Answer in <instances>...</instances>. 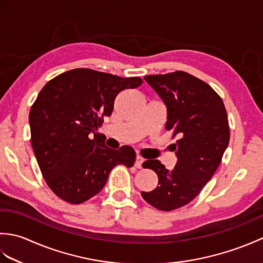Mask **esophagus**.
<instances>
[{"label": "esophagus", "instance_id": "obj_1", "mask_svg": "<svg viewBox=\"0 0 263 263\" xmlns=\"http://www.w3.org/2000/svg\"><path fill=\"white\" fill-rule=\"evenodd\" d=\"M143 158L141 157L140 155H137V158H136V163H135V166L137 167V168H141L142 167V163H143Z\"/></svg>", "mask_w": 263, "mask_h": 263}]
</instances>
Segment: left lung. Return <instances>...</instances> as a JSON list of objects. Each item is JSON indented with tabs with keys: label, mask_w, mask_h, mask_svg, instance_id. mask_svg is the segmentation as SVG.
<instances>
[{
	"label": "left lung",
	"mask_w": 263,
	"mask_h": 263,
	"mask_svg": "<svg viewBox=\"0 0 263 263\" xmlns=\"http://www.w3.org/2000/svg\"><path fill=\"white\" fill-rule=\"evenodd\" d=\"M167 107L165 128L173 132L177 163L168 171L159 160H147L143 168L158 176V186L141 192L161 211L186 205L215 174L230 142V124L221 97L208 83L184 71L144 77Z\"/></svg>",
	"instance_id": "8db88e82"
}]
</instances>
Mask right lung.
Segmentation results:
<instances>
[{
    "instance_id": "add662e5",
    "label": "right lung",
    "mask_w": 263,
    "mask_h": 263,
    "mask_svg": "<svg viewBox=\"0 0 263 263\" xmlns=\"http://www.w3.org/2000/svg\"><path fill=\"white\" fill-rule=\"evenodd\" d=\"M91 69H73L49 80L32 104L31 146L48 187L65 202L80 204L102 191L116 165L132 167L136 152L105 146L96 132L125 89L142 85Z\"/></svg>"
}]
</instances>
